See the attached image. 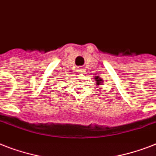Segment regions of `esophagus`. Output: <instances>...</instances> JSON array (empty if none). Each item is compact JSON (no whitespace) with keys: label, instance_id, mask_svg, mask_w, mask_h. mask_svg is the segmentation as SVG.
I'll return each mask as SVG.
<instances>
[{"label":"esophagus","instance_id":"esophagus-1","mask_svg":"<svg viewBox=\"0 0 156 156\" xmlns=\"http://www.w3.org/2000/svg\"><path fill=\"white\" fill-rule=\"evenodd\" d=\"M83 70H84V69H83V68H78V70H77V71H78V73H83V72H84Z\"/></svg>","mask_w":156,"mask_h":156}]
</instances>
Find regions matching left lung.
Listing matches in <instances>:
<instances>
[{
  "mask_svg": "<svg viewBox=\"0 0 156 156\" xmlns=\"http://www.w3.org/2000/svg\"><path fill=\"white\" fill-rule=\"evenodd\" d=\"M94 78H95V84H96V85H98V87L99 88L101 87V85H102V83L104 82V80H103L102 78H100V76H95Z\"/></svg>",
  "mask_w": 156,
  "mask_h": 156,
  "instance_id": "1",
  "label": "left lung"
}]
</instances>
